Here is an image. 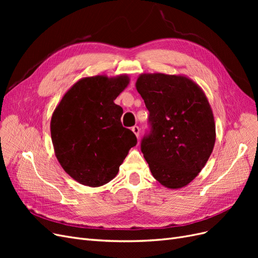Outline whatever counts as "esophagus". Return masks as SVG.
<instances>
[{"label": "esophagus", "instance_id": "1", "mask_svg": "<svg viewBox=\"0 0 258 258\" xmlns=\"http://www.w3.org/2000/svg\"><path fill=\"white\" fill-rule=\"evenodd\" d=\"M131 130L134 131V134L137 136V138H139V136H140V128L138 126H134V127L131 128Z\"/></svg>", "mask_w": 258, "mask_h": 258}]
</instances>
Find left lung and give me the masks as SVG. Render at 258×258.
Segmentation results:
<instances>
[{"instance_id":"obj_1","label":"left lung","mask_w":258,"mask_h":258,"mask_svg":"<svg viewBox=\"0 0 258 258\" xmlns=\"http://www.w3.org/2000/svg\"><path fill=\"white\" fill-rule=\"evenodd\" d=\"M136 88L150 111L152 132L141 151L153 176L170 189L188 185L215 144L212 108L200 86L185 75L143 73Z\"/></svg>"}]
</instances>
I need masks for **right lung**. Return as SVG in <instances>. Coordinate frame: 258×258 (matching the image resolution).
I'll return each mask as SVG.
<instances>
[{
  "label": "right lung",
  "instance_id": "1",
  "mask_svg": "<svg viewBox=\"0 0 258 258\" xmlns=\"http://www.w3.org/2000/svg\"><path fill=\"white\" fill-rule=\"evenodd\" d=\"M129 82L127 74L84 77L54 108L50 120L54 155L82 185L99 187L112 181L137 145L134 132L120 122L121 106L114 103Z\"/></svg>",
  "mask_w": 258,
  "mask_h": 258
}]
</instances>
